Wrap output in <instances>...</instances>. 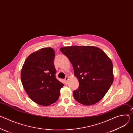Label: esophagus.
I'll return each instance as SVG.
<instances>
[{
	"mask_svg": "<svg viewBox=\"0 0 133 133\" xmlns=\"http://www.w3.org/2000/svg\"><path fill=\"white\" fill-rule=\"evenodd\" d=\"M68 79H69V78H68V76H66V77H65V79H64L65 84H67V81H68Z\"/></svg>",
	"mask_w": 133,
	"mask_h": 133,
	"instance_id": "1",
	"label": "esophagus"
}]
</instances>
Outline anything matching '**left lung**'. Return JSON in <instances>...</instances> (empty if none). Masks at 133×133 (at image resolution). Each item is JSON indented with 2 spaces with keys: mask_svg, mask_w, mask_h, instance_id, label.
Here are the masks:
<instances>
[{
  "mask_svg": "<svg viewBox=\"0 0 133 133\" xmlns=\"http://www.w3.org/2000/svg\"><path fill=\"white\" fill-rule=\"evenodd\" d=\"M60 50L70 60L79 82L78 88L73 92L75 99L85 105L98 103L114 81L111 59L94 46H64Z\"/></svg>",
  "mask_w": 133,
  "mask_h": 133,
  "instance_id": "obj_1",
  "label": "left lung"
}]
</instances>
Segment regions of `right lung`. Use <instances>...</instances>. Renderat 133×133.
Instances as JSON below:
<instances>
[{
	"label": "right lung",
	"mask_w": 133,
	"mask_h": 133,
	"mask_svg": "<svg viewBox=\"0 0 133 133\" xmlns=\"http://www.w3.org/2000/svg\"><path fill=\"white\" fill-rule=\"evenodd\" d=\"M55 55L51 48H41L28 57L21 70V82L29 98L43 106L56 102L64 86L55 76Z\"/></svg>",
	"instance_id": "1"
}]
</instances>
